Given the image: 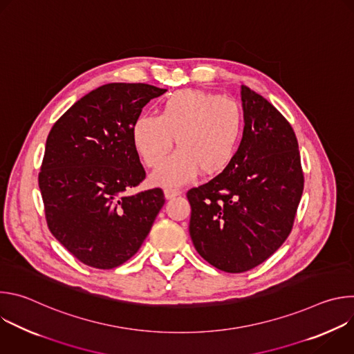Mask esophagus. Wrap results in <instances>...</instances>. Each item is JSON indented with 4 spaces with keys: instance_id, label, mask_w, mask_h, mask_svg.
Instances as JSON below:
<instances>
[{
    "instance_id": "34e87169",
    "label": "esophagus",
    "mask_w": 354,
    "mask_h": 354,
    "mask_svg": "<svg viewBox=\"0 0 354 354\" xmlns=\"http://www.w3.org/2000/svg\"><path fill=\"white\" fill-rule=\"evenodd\" d=\"M182 192L179 190V189H176V187H167L165 190H164V194H165V198H174V197H176V196H179Z\"/></svg>"
}]
</instances>
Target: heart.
Instances as JSON below:
<instances>
[{
	"label": "heart",
	"mask_w": 354,
	"mask_h": 354,
	"mask_svg": "<svg viewBox=\"0 0 354 354\" xmlns=\"http://www.w3.org/2000/svg\"><path fill=\"white\" fill-rule=\"evenodd\" d=\"M243 133V113L236 100L217 93L183 89L169 95L160 115H140L131 129L138 156L149 168L162 164L176 137L178 149L153 175L162 186L192 180L201 169L217 175L235 158Z\"/></svg>",
	"instance_id": "1"
}]
</instances>
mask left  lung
Masks as SVG:
<instances>
[{
    "label": "left lung",
    "instance_id": "1",
    "mask_svg": "<svg viewBox=\"0 0 354 354\" xmlns=\"http://www.w3.org/2000/svg\"><path fill=\"white\" fill-rule=\"evenodd\" d=\"M243 133L225 171L187 192L198 255L227 273L265 262L291 232L304 189L298 142L284 116L241 86Z\"/></svg>",
    "mask_w": 354,
    "mask_h": 354
}]
</instances>
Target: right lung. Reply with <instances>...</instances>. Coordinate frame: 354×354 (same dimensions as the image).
<instances>
[{"label": "right lung", "mask_w": 354, "mask_h": 354, "mask_svg": "<svg viewBox=\"0 0 354 354\" xmlns=\"http://www.w3.org/2000/svg\"><path fill=\"white\" fill-rule=\"evenodd\" d=\"M148 84L99 86L55 123L39 187L48 230L82 263L113 269L142 245L165 198L161 189L129 192L145 179L131 129L151 99Z\"/></svg>", "instance_id": "obj_1"}]
</instances>
